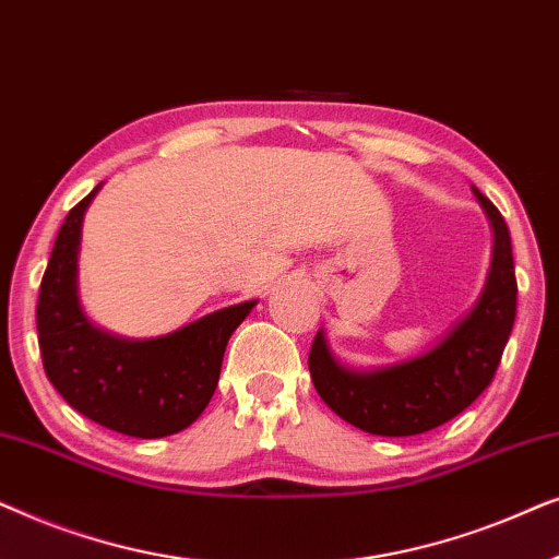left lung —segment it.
Listing matches in <instances>:
<instances>
[{
    "label": "left lung",
    "mask_w": 559,
    "mask_h": 559,
    "mask_svg": "<svg viewBox=\"0 0 559 559\" xmlns=\"http://www.w3.org/2000/svg\"><path fill=\"white\" fill-rule=\"evenodd\" d=\"M493 228V259L473 310L438 346L409 361L354 371L335 361L318 331L308 366L320 400L358 430L407 438L461 415L491 384L516 318L511 236L499 209L473 188Z\"/></svg>",
    "instance_id": "8db88e82"
}]
</instances>
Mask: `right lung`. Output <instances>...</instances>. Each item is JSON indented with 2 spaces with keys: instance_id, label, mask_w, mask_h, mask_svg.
<instances>
[{
  "instance_id": "right-lung-1",
  "label": "right lung",
  "mask_w": 559,
  "mask_h": 559,
  "mask_svg": "<svg viewBox=\"0 0 559 559\" xmlns=\"http://www.w3.org/2000/svg\"><path fill=\"white\" fill-rule=\"evenodd\" d=\"M96 186L60 226L37 297V341L50 384L75 412L129 438H165L193 425L216 392L231 333L257 300L216 310L159 338L129 341L96 328L75 289L81 224Z\"/></svg>"
}]
</instances>
